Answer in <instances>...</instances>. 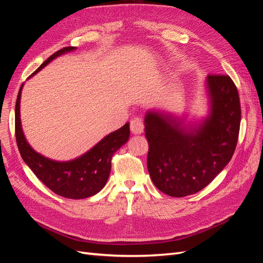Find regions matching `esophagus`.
Here are the masks:
<instances>
[{"label": "esophagus", "instance_id": "obj_1", "mask_svg": "<svg viewBox=\"0 0 263 263\" xmlns=\"http://www.w3.org/2000/svg\"><path fill=\"white\" fill-rule=\"evenodd\" d=\"M130 130L135 135H138L144 132V123L141 122L140 118L136 117L130 122Z\"/></svg>", "mask_w": 263, "mask_h": 263}]
</instances>
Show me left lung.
I'll use <instances>...</instances> for the list:
<instances>
[{
	"label": "left lung",
	"mask_w": 263,
	"mask_h": 263,
	"mask_svg": "<svg viewBox=\"0 0 263 263\" xmlns=\"http://www.w3.org/2000/svg\"><path fill=\"white\" fill-rule=\"evenodd\" d=\"M211 114L187 130L170 115L148 112L147 165L154 184L166 195L183 197L208 186L232 159L239 136V94L227 74H209Z\"/></svg>",
	"instance_id": "left-lung-1"
}]
</instances>
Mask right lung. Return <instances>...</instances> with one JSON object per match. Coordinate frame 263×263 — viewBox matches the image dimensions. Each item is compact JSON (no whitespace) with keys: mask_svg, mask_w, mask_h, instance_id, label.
I'll use <instances>...</instances> for the list:
<instances>
[{"mask_svg":"<svg viewBox=\"0 0 263 263\" xmlns=\"http://www.w3.org/2000/svg\"><path fill=\"white\" fill-rule=\"evenodd\" d=\"M74 49L76 47H65L54 52L31 76L37 73L55 57ZM22 89L23 84L15 105V137L23 160L47 187L60 196L80 200L99 193L109 177L113 155L129 138V123H126L122 128L107 135L98 145L74 160L67 162L53 161L37 154L24 136L20 114Z\"/></svg>","mask_w":263,"mask_h":263,"instance_id":"add662e5","label":"right lung"}]
</instances>
